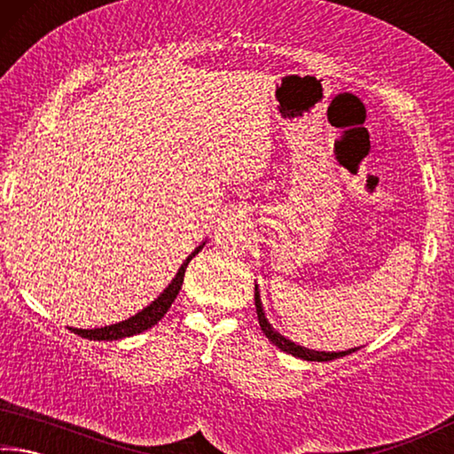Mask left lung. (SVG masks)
<instances>
[{
  "instance_id": "left-lung-1",
  "label": "left lung",
  "mask_w": 454,
  "mask_h": 454,
  "mask_svg": "<svg viewBox=\"0 0 454 454\" xmlns=\"http://www.w3.org/2000/svg\"><path fill=\"white\" fill-rule=\"evenodd\" d=\"M254 302H256V314H258L260 328H262V333L266 334L268 340H270V342L274 344V347H278L280 350L288 352V355H292V356L302 358V360H314V363H326V360H334V358L347 356V355H350V352H356V350L360 348V347H355V348L340 350V352H325V350H312V348L301 347V344H296L294 340H290V338L280 334L278 330L272 328L270 322H268L266 312H264V306H262V301H260L258 284H254Z\"/></svg>"
}]
</instances>
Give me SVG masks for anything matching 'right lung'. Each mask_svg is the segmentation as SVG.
<instances>
[{"instance_id":"right-lung-1","label":"right lung","mask_w":454,"mask_h":454,"mask_svg":"<svg viewBox=\"0 0 454 454\" xmlns=\"http://www.w3.org/2000/svg\"><path fill=\"white\" fill-rule=\"evenodd\" d=\"M204 242H200V246H196L194 250H192V254L184 260L182 266L178 268V272L172 278V282L168 284V286L160 292L158 298H153V301L142 309L140 312H136L134 317H129L121 322H116V325H110V326H99V328H70L72 333H75L82 338H88V340H120V338H126V336H134V334H140L144 330L152 328L153 325H158L160 320L164 318V314L170 309L172 302L176 301V296H178V292L182 288V282H184V274H186V268L190 264V260L194 258L200 250L204 248Z\"/></svg>"}]
</instances>
